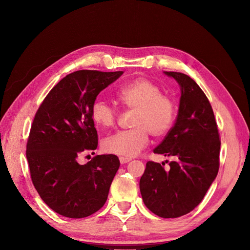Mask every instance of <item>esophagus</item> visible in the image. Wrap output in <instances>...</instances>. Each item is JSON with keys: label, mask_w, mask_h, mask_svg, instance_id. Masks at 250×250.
<instances>
[{"label": "esophagus", "mask_w": 250, "mask_h": 250, "mask_svg": "<svg viewBox=\"0 0 250 250\" xmlns=\"http://www.w3.org/2000/svg\"><path fill=\"white\" fill-rule=\"evenodd\" d=\"M129 161H130L129 158H125V157H120V162H121L122 164H125V163H127V162H129Z\"/></svg>", "instance_id": "esophagus-1"}]
</instances>
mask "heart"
I'll return each mask as SVG.
<instances>
[{
    "mask_svg": "<svg viewBox=\"0 0 250 250\" xmlns=\"http://www.w3.org/2000/svg\"><path fill=\"white\" fill-rule=\"evenodd\" d=\"M162 93L161 87L147 78L136 79L118 90L116 97L124 108L135 110L132 118L134 127L105 139L103 150L130 158L147 147L149 133L154 137L165 136L174 125L176 104L171 97ZM117 115V109L107 102L96 100L92 104V121L102 129L113 126Z\"/></svg>",
    "mask_w": 250,
    "mask_h": 250,
    "instance_id": "b5f03b06",
    "label": "heart"
}]
</instances>
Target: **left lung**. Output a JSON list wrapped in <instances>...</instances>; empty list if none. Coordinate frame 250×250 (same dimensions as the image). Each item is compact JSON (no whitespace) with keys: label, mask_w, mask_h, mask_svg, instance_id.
I'll return each instance as SVG.
<instances>
[{"label":"left lung","mask_w":250,"mask_h":250,"mask_svg":"<svg viewBox=\"0 0 250 250\" xmlns=\"http://www.w3.org/2000/svg\"><path fill=\"white\" fill-rule=\"evenodd\" d=\"M180 85L181 96L174 125L153 152L172 156L169 170L148 161L140 180L144 204L161 218H178L199 206L220 166L218 126L204 91L190 77L165 72Z\"/></svg>","instance_id":"1"}]
</instances>
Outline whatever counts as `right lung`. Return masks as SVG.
Here are the masks:
<instances>
[{
  "label": "right lung",
  "mask_w": 250,
  "mask_h": 250,
  "mask_svg": "<svg viewBox=\"0 0 250 250\" xmlns=\"http://www.w3.org/2000/svg\"><path fill=\"white\" fill-rule=\"evenodd\" d=\"M123 74L91 70L69 74L35 113L26 145L31 180L42 201L63 217H88L107 200L120 168L117 156L97 155L84 165L78 161L98 145L92 104Z\"/></svg>",
  "instance_id": "add662e5"
}]
</instances>
